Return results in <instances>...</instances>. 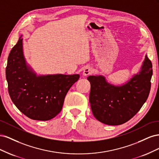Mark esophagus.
<instances>
[{
    "label": "esophagus",
    "instance_id": "obj_1",
    "mask_svg": "<svg viewBox=\"0 0 159 159\" xmlns=\"http://www.w3.org/2000/svg\"><path fill=\"white\" fill-rule=\"evenodd\" d=\"M93 72V70L91 68H90V67H87V68H85L84 70V71H83V75H90L92 74Z\"/></svg>",
    "mask_w": 159,
    "mask_h": 159
}]
</instances>
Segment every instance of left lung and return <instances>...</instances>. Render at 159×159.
<instances>
[{
  "mask_svg": "<svg viewBox=\"0 0 159 159\" xmlns=\"http://www.w3.org/2000/svg\"><path fill=\"white\" fill-rule=\"evenodd\" d=\"M152 68L146 55L140 72L121 86L108 84L102 75L89 76V103L94 117L109 125L123 124L134 117L148 97Z\"/></svg>",
  "mask_w": 159,
  "mask_h": 159,
  "instance_id": "1",
  "label": "left lung"
}]
</instances>
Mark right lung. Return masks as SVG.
I'll use <instances>...</instances> for the list:
<instances>
[{
  "instance_id": "1",
  "label": "right lung",
  "mask_w": 159,
  "mask_h": 159,
  "mask_svg": "<svg viewBox=\"0 0 159 159\" xmlns=\"http://www.w3.org/2000/svg\"><path fill=\"white\" fill-rule=\"evenodd\" d=\"M6 78L16 107L30 119L48 121L61 111L67 93L80 75L36 76L26 64L20 36L9 54Z\"/></svg>"
}]
</instances>
